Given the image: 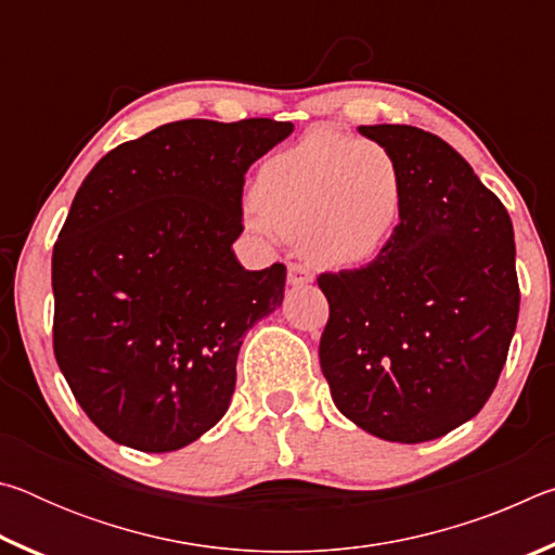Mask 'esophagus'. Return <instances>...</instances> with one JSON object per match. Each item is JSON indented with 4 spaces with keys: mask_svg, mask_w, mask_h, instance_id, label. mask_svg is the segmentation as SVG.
<instances>
[{
    "mask_svg": "<svg viewBox=\"0 0 555 555\" xmlns=\"http://www.w3.org/2000/svg\"><path fill=\"white\" fill-rule=\"evenodd\" d=\"M313 274L311 269L306 264H300V261H291L288 264V284L291 286H304V284H311Z\"/></svg>",
    "mask_w": 555,
    "mask_h": 555,
    "instance_id": "1",
    "label": "esophagus"
}]
</instances>
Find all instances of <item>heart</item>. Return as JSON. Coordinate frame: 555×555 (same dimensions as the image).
<instances>
[{"label": "heart", "instance_id": "b5f03b06", "mask_svg": "<svg viewBox=\"0 0 555 555\" xmlns=\"http://www.w3.org/2000/svg\"><path fill=\"white\" fill-rule=\"evenodd\" d=\"M403 195V168L387 146L315 129L259 168L251 224L304 237L321 264H362L397 230Z\"/></svg>", "mask_w": 555, "mask_h": 555}]
</instances>
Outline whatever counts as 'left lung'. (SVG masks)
Wrapping results in <instances>:
<instances>
[{
	"mask_svg": "<svg viewBox=\"0 0 555 555\" xmlns=\"http://www.w3.org/2000/svg\"><path fill=\"white\" fill-rule=\"evenodd\" d=\"M399 158L403 212L360 269L323 271L321 370L335 406L372 436L424 443L480 413L519 318L509 212L443 139L360 127Z\"/></svg>",
	"mask_w": 555,
	"mask_h": 555,
	"instance_id": "left-lung-1",
	"label": "left lung"
}]
</instances>
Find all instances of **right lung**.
I'll list each match as a JSON object with an SVG mask.
<instances>
[{
  "instance_id": "add662e5",
  "label": "right lung",
  "mask_w": 555,
  "mask_h": 555,
  "mask_svg": "<svg viewBox=\"0 0 555 555\" xmlns=\"http://www.w3.org/2000/svg\"><path fill=\"white\" fill-rule=\"evenodd\" d=\"M294 131L267 117L181 119L112 149L53 244V352L115 443L178 450L230 406L242 335L284 300L286 267L247 271V168Z\"/></svg>"
}]
</instances>
